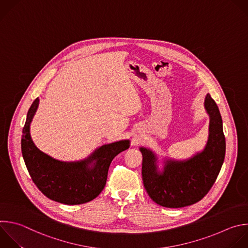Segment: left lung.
Returning <instances> with one entry per match:
<instances>
[{"mask_svg":"<svg viewBox=\"0 0 248 248\" xmlns=\"http://www.w3.org/2000/svg\"><path fill=\"white\" fill-rule=\"evenodd\" d=\"M204 108L209 116V127L208 139L202 152L184 160L166 158L159 170L156 155L148 148H139L143 155L144 187L149 197L161 206L179 208L200 202L220 172L226 141L218 106L209 93L205 96Z\"/></svg>","mask_w":248,"mask_h":248,"instance_id":"8db88e82","label":"left lung"}]
</instances>
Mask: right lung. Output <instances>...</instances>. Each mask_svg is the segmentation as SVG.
<instances>
[{
	"label": "right lung",
	"instance_id": "obj_1",
	"mask_svg": "<svg viewBox=\"0 0 248 248\" xmlns=\"http://www.w3.org/2000/svg\"><path fill=\"white\" fill-rule=\"evenodd\" d=\"M38 106L39 98H36L27 113L21 139L23 159L33 182L46 197L60 203L74 205L93 201L106 185L113 158L129 148V140L102 145L81 160L55 159L39 150L30 135Z\"/></svg>",
	"mask_w": 248,
	"mask_h": 248
}]
</instances>
